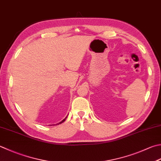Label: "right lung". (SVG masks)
I'll list each match as a JSON object with an SVG mask.
<instances>
[{
  "label": "right lung",
  "instance_id": "right-lung-1",
  "mask_svg": "<svg viewBox=\"0 0 161 161\" xmlns=\"http://www.w3.org/2000/svg\"><path fill=\"white\" fill-rule=\"evenodd\" d=\"M66 118H67V117H65L64 119V120H63V121H61V122H60V123H58V124H62V123L63 122H64L65 121V119H66Z\"/></svg>",
  "mask_w": 161,
  "mask_h": 161
}]
</instances>
